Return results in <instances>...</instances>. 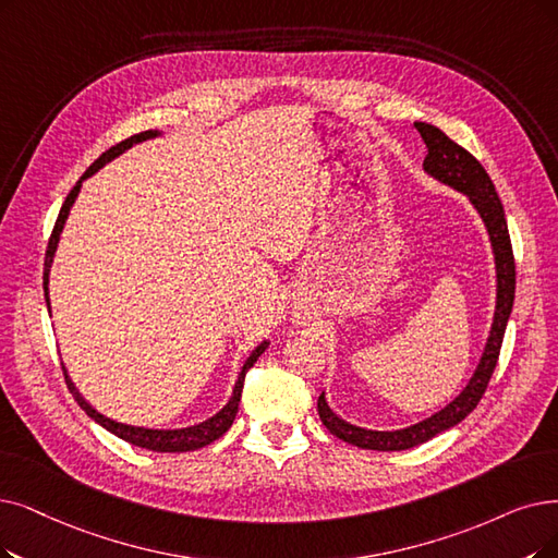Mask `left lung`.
Segmentation results:
<instances>
[{
  "instance_id": "8db88e82",
  "label": "left lung",
  "mask_w": 558,
  "mask_h": 558,
  "mask_svg": "<svg viewBox=\"0 0 558 558\" xmlns=\"http://www.w3.org/2000/svg\"><path fill=\"white\" fill-rule=\"evenodd\" d=\"M416 132L421 135L423 144L428 148L426 160H423V169L437 181L456 187L458 192H464L470 196V202L483 217L489 242H493L495 250V263H497V308H495V323L489 329V337L485 343V352L478 362V368L474 377L462 389V393L449 403L444 410L435 412L433 416L423 418L410 428L403 430H366L360 426H352V423L339 418L327 405L325 393L318 396V414L325 423V428L337 435L339 439L352 444V447L368 449V451H405L418 444L433 439L435 435L449 430L470 414L478 400L483 398L489 377L495 373L506 323L512 311V300H515V256H512V244L508 235V225L501 198L489 181L487 171L483 165L474 158L470 150L458 146L453 140H449L444 132L430 123H414Z\"/></svg>"
}]
</instances>
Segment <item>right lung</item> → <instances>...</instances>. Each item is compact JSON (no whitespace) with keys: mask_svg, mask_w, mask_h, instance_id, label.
I'll return each mask as SVG.
<instances>
[{"mask_svg":"<svg viewBox=\"0 0 558 558\" xmlns=\"http://www.w3.org/2000/svg\"><path fill=\"white\" fill-rule=\"evenodd\" d=\"M155 135H158V132H155V130H146V132H140V135H132L130 140H125V142H121V144H117V146H111L109 150H105V153L100 155V158H98L92 167H88V169L84 171L82 181H84V178L92 175V173H96L105 162L114 160L117 155H121L123 150H128L132 144L146 142V140H150V137H155ZM82 181H77V185L69 192V196H65V202H63V206H61V210H59V217H57V221H54V229H52L50 242H48V252H46V275H43V288H46V302H48V306H50V298H48V275H50V265H52V258H54V252H57V242H59L61 229H63V225H65V217H69L71 206H73V202L77 198V192H80V187H82ZM265 348H267V343L263 341V343L250 354V360L244 362V366H242V371H240V375H238V383H235L233 396H231L229 403H227L225 408H221V412H217L213 418H208V421H204V423H196V426L181 428V430H153V428L125 426V423L111 421V418L102 416L100 412H96V410H94L92 405H88L86 400L77 393V389H75L73 383L69 380V375H65V368H63V375H65V385H69L71 393H73L75 400H77V405H80L88 416H92L96 423H100L102 428H107L109 433H114L117 437H121V439H125V441H130V444H135V447L148 449V451H158V453H185V451H196V449H202V447H208V444H213L215 439H219L221 435H225V433L233 426L235 414H238V403H240V396H242V387H244V375H247V371L256 364V360L265 352Z\"/></svg>","mask_w":558,"mask_h":558,"instance_id":"add662e5","label":"right lung"}]
</instances>
